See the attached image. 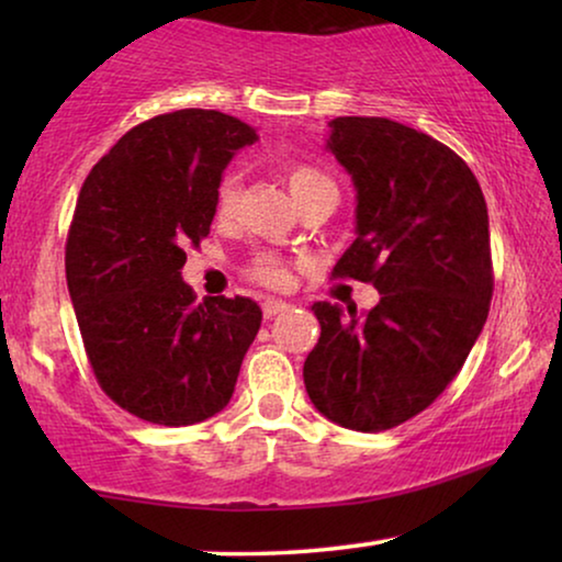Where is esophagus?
<instances>
[{
    "label": "esophagus",
    "mask_w": 562,
    "mask_h": 562,
    "mask_svg": "<svg viewBox=\"0 0 562 562\" xmlns=\"http://www.w3.org/2000/svg\"><path fill=\"white\" fill-rule=\"evenodd\" d=\"M286 310H291V304L281 302V299H266V302H263V317L266 319H273L276 314H281V312H286Z\"/></svg>",
    "instance_id": "obj_1"
}]
</instances>
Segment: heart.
I'll list each match as a JSON object with an SVG mask.
<instances>
[{
	"instance_id": "b5f03b06",
	"label": "heart",
	"mask_w": 562,
	"mask_h": 562,
	"mask_svg": "<svg viewBox=\"0 0 562 562\" xmlns=\"http://www.w3.org/2000/svg\"><path fill=\"white\" fill-rule=\"evenodd\" d=\"M283 181H286L296 204L310 196L312 191H317L322 187H333V181H329L319 168H314L310 164H299V160L283 166ZM237 202H240V176L229 171L222 176L217 183V194H214V217L220 222L233 220ZM248 276L252 281L263 283V286L281 289L289 283V266L283 263L279 256H273V252H260V256L252 258V263L248 266Z\"/></svg>"
}]
</instances>
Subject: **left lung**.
Returning a JSON list of instances; mask_svg holds the SVG:
<instances>
[{"label": "left lung", "mask_w": 562, "mask_h": 562, "mask_svg": "<svg viewBox=\"0 0 562 562\" xmlns=\"http://www.w3.org/2000/svg\"><path fill=\"white\" fill-rule=\"evenodd\" d=\"M327 150L356 187V240L335 276L368 281L371 312L312 304V404L335 425L383 432L417 417L463 368L488 317V210L465 160L386 117H335Z\"/></svg>", "instance_id": "8db88e82"}]
</instances>
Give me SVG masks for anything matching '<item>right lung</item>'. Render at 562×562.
Segmentation results:
<instances>
[{
	"mask_svg": "<svg viewBox=\"0 0 562 562\" xmlns=\"http://www.w3.org/2000/svg\"><path fill=\"white\" fill-rule=\"evenodd\" d=\"M256 130L217 110L158 114L114 143L83 181L66 281L83 348L114 404L153 425L222 412L263 312L248 296L194 302L187 248L210 235L214 194Z\"/></svg>",
	"mask_w": 562,
	"mask_h": 562,
	"instance_id": "obj_1",
	"label": "right lung"
}]
</instances>
